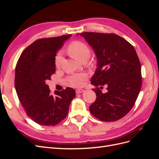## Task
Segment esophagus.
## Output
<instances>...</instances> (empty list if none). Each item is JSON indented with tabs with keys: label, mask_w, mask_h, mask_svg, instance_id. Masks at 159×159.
Here are the masks:
<instances>
[{
	"label": "esophagus",
	"mask_w": 159,
	"mask_h": 159,
	"mask_svg": "<svg viewBox=\"0 0 159 159\" xmlns=\"http://www.w3.org/2000/svg\"><path fill=\"white\" fill-rule=\"evenodd\" d=\"M84 91V89H78L75 90V93L76 94H79V93H83Z\"/></svg>",
	"instance_id": "obj_1"
}]
</instances>
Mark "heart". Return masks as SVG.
<instances>
[{"label":"heart","mask_w":159,"mask_h":159,"mask_svg":"<svg viewBox=\"0 0 159 159\" xmlns=\"http://www.w3.org/2000/svg\"><path fill=\"white\" fill-rule=\"evenodd\" d=\"M68 54L78 61H86L90 56V50L85 43L80 41H74L70 43L66 50ZM62 56L57 54L55 58V66L59 68L62 63ZM86 79L84 73H77L69 75L67 78L68 82L74 87H80L82 81Z\"/></svg>","instance_id":"heart-1"}]
</instances>
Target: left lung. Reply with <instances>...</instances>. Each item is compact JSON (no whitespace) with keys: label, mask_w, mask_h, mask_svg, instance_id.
Returning a JSON list of instances; mask_svg holds the SVG:
<instances>
[{"label":"left lung","mask_w":159,"mask_h":159,"mask_svg":"<svg viewBox=\"0 0 159 159\" xmlns=\"http://www.w3.org/2000/svg\"><path fill=\"white\" fill-rule=\"evenodd\" d=\"M92 47L98 68L91 79L95 86H107L103 93L93 89L96 99L89 111L102 121H115L123 117L134 105L142 85L141 66L134 47L115 34H80Z\"/></svg>","instance_id":"1"}]
</instances>
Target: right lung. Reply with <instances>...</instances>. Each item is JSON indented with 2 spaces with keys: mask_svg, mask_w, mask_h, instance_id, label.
Returning <instances> with one entry per match:
<instances>
[{
  "mask_svg": "<svg viewBox=\"0 0 159 159\" xmlns=\"http://www.w3.org/2000/svg\"><path fill=\"white\" fill-rule=\"evenodd\" d=\"M71 34L40 38L23 51L17 61L14 85L27 115L36 123L54 126L64 119L75 96L74 89L56 91L53 95L46 81L56 71L55 56Z\"/></svg>",
  "mask_w": 159,
  "mask_h": 159,
  "instance_id": "obj_1",
  "label": "right lung"
}]
</instances>
